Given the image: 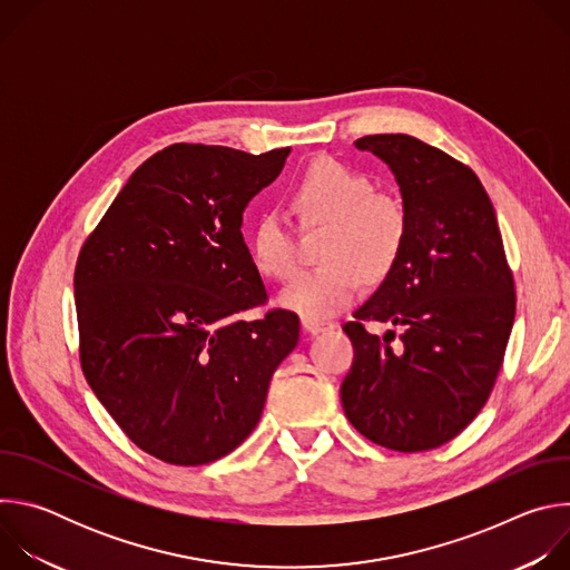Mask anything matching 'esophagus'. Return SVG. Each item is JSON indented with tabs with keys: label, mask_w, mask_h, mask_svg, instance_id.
Instances as JSON below:
<instances>
[{
	"label": "esophagus",
	"mask_w": 570,
	"mask_h": 570,
	"mask_svg": "<svg viewBox=\"0 0 570 570\" xmlns=\"http://www.w3.org/2000/svg\"><path fill=\"white\" fill-rule=\"evenodd\" d=\"M336 324L334 322H322V320H311V317H302V330L311 336H317V334H324L334 330Z\"/></svg>",
	"instance_id": "esophagus-1"
}]
</instances>
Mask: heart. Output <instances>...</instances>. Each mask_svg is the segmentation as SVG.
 Instances as JSON below:
<instances>
[{
  "label": "heart",
  "mask_w": 570,
  "mask_h": 570,
  "mask_svg": "<svg viewBox=\"0 0 570 570\" xmlns=\"http://www.w3.org/2000/svg\"><path fill=\"white\" fill-rule=\"evenodd\" d=\"M291 203L304 225L332 223L324 246L330 264L299 271L282 288L279 304L311 320H327L345 311L365 288V279H383L396 264L405 238L403 205L374 183L324 157L302 174L291 189ZM255 268L271 279H286L295 271V236L279 214L259 216L250 234Z\"/></svg>",
  "instance_id": "b5f03b06"
}]
</instances>
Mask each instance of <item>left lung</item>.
<instances>
[{"instance_id":"left-lung-1","label":"left lung","mask_w":570,"mask_h":570,"mask_svg":"<svg viewBox=\"0 0 570 570\" xmlns=\"http://www.w3.org/2000/svg\"><path fill=\"white\" fill-rule=\"evenodd\" d=\"M354 144L394 174L405 238L394 268L343 327L354 345L343 409L379 446L438 449L490 399L514 324L497 212L466 165L417 137L367 135ZM365 321L390 323L402 336L379 340Z\"/></svg>"}]
</instances>
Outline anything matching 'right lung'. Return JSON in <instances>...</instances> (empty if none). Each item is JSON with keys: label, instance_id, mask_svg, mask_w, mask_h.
I'll return each mask as SVG.
<instances>
[{"label": "right lung", "instance_id": "obj_1", "mask_svg": "<svg viewBox=\"0 0 570 570\" xmlns=\"http://www.w3.org/2000/svg\"><path fill=\"white\" fill-rule=\"evenodd\" d=\"M288 153L174 144L130 176L80 248V367L119 429L157 460L198 466L234 451L297 345L293 311L240 317L268 299L243 209Z\"/></svg>", "mask_w": 570, "mask_h": 570}]
</instances>
